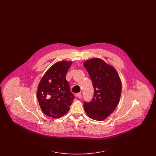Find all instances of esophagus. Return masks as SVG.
<instances>
[{
    "label": "esophagus",
    "instance_id": "obj_1",
    "mask_svg": "<svg viewBox=\"0 0 156 156\" xmlns=\"http://www.w3.org/2000/svg\"><path fill=\"white\" fill-rule=\"evenodd\" d=\"M76 95V97H78V98H80L81 97V93H77Z\"/></svg>",
    "mask_w": 156,
    "mask_h": 156
}]
</instances>
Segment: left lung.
Masks as SVG:
<instances>
[{"mask_svg": "<svg viewBox=\"0 0 156 156\" xmlns=\"http://www.w3.org/2000/svg\"><path fill=\"white\" fill-rule=\"evenodd\" d=\"M92 82L94 95L84 102V110L90 118L106 119L116 109L122 92V82L116 69L103 59L93 58L83 62Z\"/></svg>", "mask_w": 156, "mask_h": 156, "instance_id": "left-lung-1", "label": "left lung"}]
</instances>
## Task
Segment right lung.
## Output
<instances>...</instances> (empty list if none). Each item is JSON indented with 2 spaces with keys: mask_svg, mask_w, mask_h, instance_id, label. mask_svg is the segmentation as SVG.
Wrapping results in <instances>:
<instances>
[{
  "mask_svg": "<svg viewBox=\"0 0 156 156\" xmlns=\"http://www.w3.org/2000/svg\"><path fill=\"white\" fill-rule=\"evenodd\" d=\"M72 61L57 62L45 73L39 82L37 98L41 111L52 118H59L69 110L74 96L71 92L66 74Z\"/></svg>",
  "mask_w": 156,
  "mask_h": 156,
  "instance_id": "add662e5",
  "label": "right lung"
}]
</instances>
